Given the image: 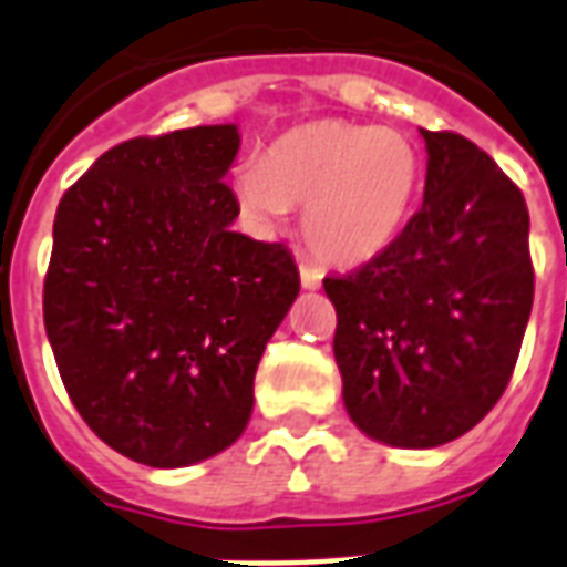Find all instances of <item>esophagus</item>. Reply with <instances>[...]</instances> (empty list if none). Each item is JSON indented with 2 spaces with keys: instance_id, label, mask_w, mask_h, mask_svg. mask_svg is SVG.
<instances>
[{
  "instance_id": "esophagus-1",
  "label": "esophagus",
  "mask_w": 567,
  "mask_h": 567,
  "mask_svg": "<svg viewBox=\"0 0 567 567\" xmlns=\"http://www.w3.org/2000/svg\"><path fill=\"white\" fill-rule=\"evenodd\" d=\"M299 275L305 289H319V284H322V271L317 266H310V262H299Z\"/></svg>"
}]
</instances>
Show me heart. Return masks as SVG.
<instances>
[{"label": "heart", "mask_w": 567, "mask_h": 567, "mask_svg": "<svg viewBox=\"0 0 567 567\" xmlns=\"http://www.w3.org/2000/svg\"><path fill=\"white\" fill-rule=\"evenodd\" d=\"M419 182L421 157L400 131L322 118L275 140L266 161L238 167L233 187L254 224L275 227L301 208V233L319 259L361 266L400 236Z\"/></svg>", "instance_id": "heart-1"}]
</instances>
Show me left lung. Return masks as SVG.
Wrapping results in <instances>:
<instances>
[{
  "mask_svg": "<svg viewBox=\"0 0 567 567\" xmlns=\"http://www.w3.org/2000/svg\"><path fill=\"white\" fill-rule=\"evenodd\" d=\"M421 137L419 212L380 257L322 280L349 419L394 449L445 445L496 406L535 296L520 187L472 140Z\"/></svg>",
  "mask_w": 567,
  "mask_h": 567,
  "instance_id": "obj_1",
  "label": "left lung"
}]
</instances>
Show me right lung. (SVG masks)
I'll use <instances>...</instances> for the list:
<instances>
[{"label":"right lung","mask_w":567,"mask_h":567,"mask_svg":"<svg viewBox=\"0 0 567 567\" xmlns=\"http://www.w3.org/2000/svg\"><path fill=\"white\" fill-rule=\"evenodd\" d=\"M236 125L118 143L53 220L44 329L97 440L178 470L245 433L268 338L299 296L278 241L233 233Z\"/></svg>","instance_id":"obj_1"}]
</instances>
